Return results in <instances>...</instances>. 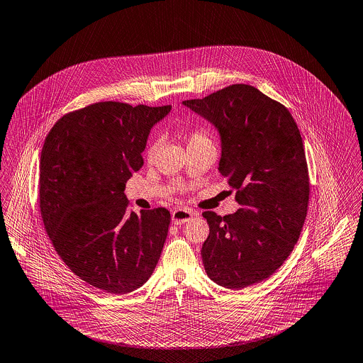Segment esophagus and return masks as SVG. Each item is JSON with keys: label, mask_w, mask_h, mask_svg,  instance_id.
<instances>
[{"label": "esophagus", "mask_w": 363, "mask_h": 363, "mask_svg": "<svg viewBox=\"0 0 363 363\" xmlns=\"http://www.w3.org/2000/svg\"><path fill=\"white\" fill-rule=\"evenodd\" d=\"M197 213L193 212L191 209H187V208H177L172 212V222L174 225H184L187 223L189 220H191Z\"/></svg>", "instance_id": "esophagus-1"}]
</instances>
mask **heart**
Segmentation results:
<instances>
[{"mask_svg":"<svg viewBox=\"0 0 363 363\" xmlns=\"http://www.w3.org/2000/svg\"><path fill=\"white\" fill-rule=\"evenodd\" d=\"M209 140V135L208 132L201 128V126H196V128H191L189 133H187V141H189V145H194L198 143H202V141H208ZM157 150H158V141L154 140L148 144L147 147V151H145V155L148 160H152L157 154Z\"/></svg>","mask_w":363,"mask_h":363,"instance_id":"1","label":"heart"}]
</instances>
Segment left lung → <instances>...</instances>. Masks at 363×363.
Segmentation results:
<instances>
[{
  "label": "left lung",
  "instance_id": "1",
  "mask_svg": "<svg viewBox=\"0 0 363 363\" xmlns=\"http://www.w3.org/2000/svg\"><path fill=\"white\" fill-rule=\"evenodd\" d=\"M183 104L220 133L219 172L240 209L209 225L201 257L211 280L240 290L272 276L297 244L309 203L303 143L290 111L250 84Z\"/></svg>",
  "mask_w": 363,
  "mask_h": 363
}]
</instances>
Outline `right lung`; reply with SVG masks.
Returning <instances> with one entry per match:
<instances>
[{
  "label": "right lung",
  "instance_id": "1",
  "mask_svg": "<svg viewBox=\"0 0 363 363\" xmlns=\"http://www.w3.org/2000/svg\"><path fill=\"white\" fill-rule=\"evenodd\" d=\"M169 111L170 105L96 102L64 115L41 150L45 231L66 266L108 294L141 287L165 244L169 211L133 212L125 186L144 164L151 128Z\"/></svg>",
  "mask_w": 363,
  "mask_h": 363
}]
</instances>
